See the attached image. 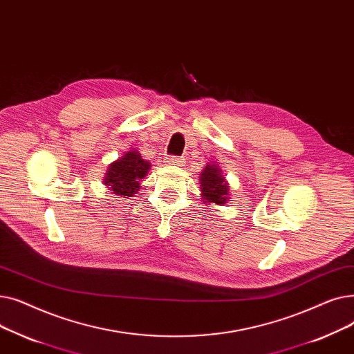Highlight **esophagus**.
<instances>
[{
  "label": "esophagus",
  "instance_id": "esophagus-1",
  "mask_svg": "<svg viewBox=\"0 0 354 354\" xmlns=\"http://www.w3.org/2000/svg\"><path fill=\"white\" fill-rule=\"evenodd\" d=\"M184 164V160L180 157H167L165 158V165L168 167H181Z\"/></svg>",
  "mask_w": 354,
  "mask_h": 354
}]
</instances>
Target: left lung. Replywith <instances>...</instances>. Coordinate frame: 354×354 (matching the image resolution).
<instances>
[{
  "label": "left lung",
  "instance_id": "8db88e82",
  "mask_svg": "<svg viewBox=\"0 0 354 354\" xmlns=\"http://www.w3.org/2000/svg\"><path fill=\"white\" fill-rule=\"evenodd\" d=\"M198 184L203 198V203L223 206L230 198V186L226 177L222 173V168H218L217 164H206L203 171L200 173Z\"/></svg>",
  "mask_w": 354,
  "mask_h": 354
}]
</instances>
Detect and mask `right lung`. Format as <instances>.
<instances>
[{
    "label": "right lung",
    "instance_id": "right-lung-1",
    "mask_svg": "<svg viewBox=\"0 0 354 354\" xmlns=\"http://www.w3.org/2000/svg\"><path fill=\"white\" fill-rule=\"evenodd\" d=\"M149 170V161L142 160L138 149L133 148L108 165L104 184L112 194L132 197L140 190L141 181Z\"/></svg>",
    "mask_w": 354,
    "mask_h": 354
}]
</instances>
